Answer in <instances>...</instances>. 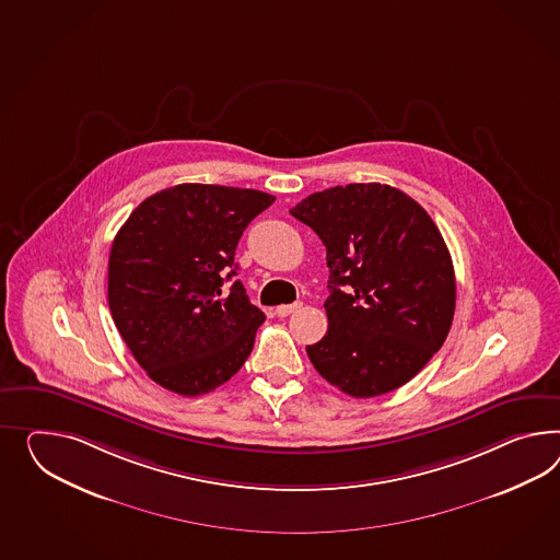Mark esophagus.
Segmentation results:
<instances>
[{
	"label": "esophagus",
	"mask_w": 560,
	"mask_h": 560,
	"mask_svg": "<svg viewBox=\"0 0 560 560\" xmlns=\"http://www.w3.org/2000/svg\"><path fill=\"white\" fill-rule=\"evenodd\" d=\"M301 302H294V304H280L278 308H276V315L278 316H288L292 315V313H296L299 308H301Z\"/></svg>",
	"instance_id": "1"
}]
</instances>
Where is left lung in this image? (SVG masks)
<instances>
[{
  "mask_svg": "<svg viewBox=\"0 0 560 560\" xmlns=\"http://www.w3.org/2000/svg\"><path fill=\"white\" fill-rule=\"evenodd\" d=\"M296 217L327 247V335L306 353L355 398L398 389L443 347L455 315V270L431 215L380 183L302 199Z\"/></svg>",
  "mask_w": 560,
  "mask_h": 560,
  "instance_id": "1",
  "label": "left lung"
}]
</instances>
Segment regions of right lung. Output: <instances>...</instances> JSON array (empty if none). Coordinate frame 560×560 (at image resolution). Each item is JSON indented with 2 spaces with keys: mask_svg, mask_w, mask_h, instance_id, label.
Segmentation results:
<instances>
[{
  "mask_svg": "<svg viewBox=\"0 0 560 560\" xmlns=\"http://www.w3.org/2000/svg\"><path fill=\"white\" fill-rule=\"evenodd\" d=\"M273 201L254 188L185 183L148 197L117 231L109 311L159 386L201 396L249 358L266 315L233 280V259L249 221Z\"/></svg>",
  "mask_w": 560,
  "mask_h": 560,
  "instance_id": "add662e5",
  "label": "right lung"
}]
</instances>
